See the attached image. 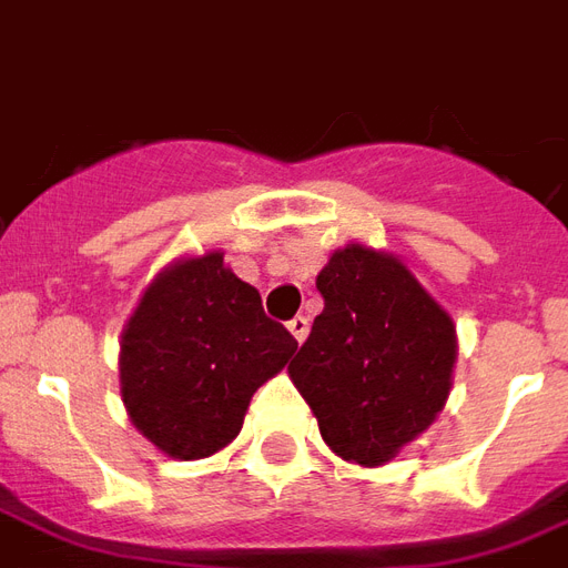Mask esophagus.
I'll return each mask as SVG.
<instances>
[{"label": "esophagus", "instance_id": "obj_1", "mask_svg": "<svg viewBox=\"0 0 568 568\" xmlns=\"http://www.w3.org/2000/svg\"><path fill=\"white\" fill-rule=\"evenodd\" d=\"M287 329H290V335H293V338H296L302 344V341L308 338V329H311L308 317H302V314H300V317H293L287 323Z\"/></svg>", "mask_w": 568, "mask_h": 568}]
</instances>
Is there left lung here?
<instances>
[{
    "label": "left lung",
    "mask_w": 568,
    "mask_h": 568,
    "mask_svg": "<svg viewBox=\"0 0 568 568\" xmlns=\"http://www.w3.org/2000/svg\"><path fill=\"white\" fill-rule=\"evenodd\" d=\"M317 290L323 311L290 362V381L335 455L377 467L449 398L455 323L398 257L365 245L335 251Z\"/></svg>",
    "instance_id": "1"
}]
</instances>
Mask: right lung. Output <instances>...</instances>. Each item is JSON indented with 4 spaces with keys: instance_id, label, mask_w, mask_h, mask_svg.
Segmentation results:
<instances>
[{
    "instance_id": "right-lung-1",
    "label": "right lung",
    "mask_w": 568,
    "mask_h": 568,
    "mask_svg": "<svg viewBox=\"0 0 568 568\" xmlns=\"http://www.w3.org/2000/svg\"><path fill=\"white\" fill-rule=\"evenodd\" d=\"M119 347L131 422L164 455L197 462L236 437L251 395L300 344L263 314L257 287L236 278L221 251H209L149 284Z\"/></svg>"
}]
</instances>
